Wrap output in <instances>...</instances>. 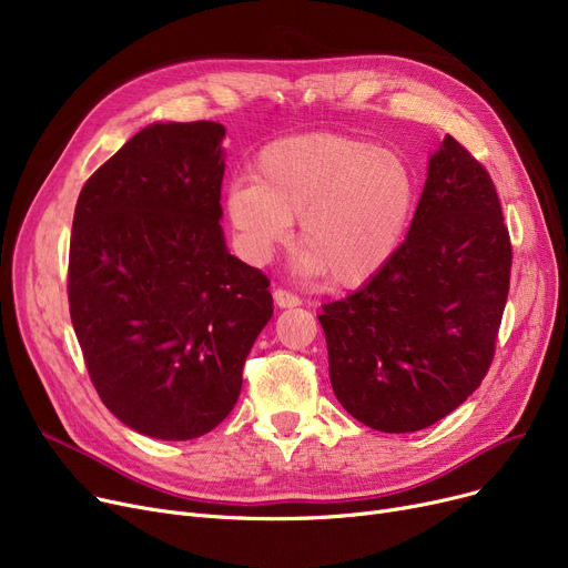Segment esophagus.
I'll return each instance as SVG.
<instances>
[{"instance_id":"obj_1","label":"esophagus","mask_w":568,"mask_h":568,"mask_svg":"<svg viewBox=\"0 0 568 568\" xmlns=\"http://www.w3.org/2000/svg\"><path fill=\"white\" fill-rule=\"evenodd\" d=\"M274 302H276V306H281V308H292V306H300V304H302L300 296L287 292V290H283V287H276V290H274Z\"/></svg>"}]
</instances>
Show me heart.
I'll list each match as a JSON object with an SVG mask.
<instances>
[{
	"label": "heart",
	"mask_w": 568,
	"mask_h": 568,
	"mask_svg": "<svg viewBox=\"0 0 568 568\" xmlns=\"http://www.w3.org/2000/svg\"><path fill=\"white\" fill-rule=\"evenodd\" d=\"M414 206V176L389 149L343 133H304L266 144L253 179L225 195L234 244L264 264L300 219L296 268L338 287L371 281L392 260Z\"/></svg>",
	"instance_id": "obj_1"
}]
</instances>
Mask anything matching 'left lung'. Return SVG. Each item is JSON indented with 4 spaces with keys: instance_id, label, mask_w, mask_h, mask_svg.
Returning <instances> with one entry per match:
<instances>
[{
    "instance_id": "1",
    "label": "left lung",
    "mask_w": 568,
    "mask_h": 568,
    "mask_svg": "<svg viewBox=\"0 0 568 568\" xmlns=\"http://www.w3.org/2000/svg\"><path fill=\"white\" fill-rule=\"evenodd\" d=\"M511 260L488 170L446 135L405 242L362 290L317 315L334 394L356 422L414 433L479 389L495 356Z\"/></svg>"
}]
</instances>
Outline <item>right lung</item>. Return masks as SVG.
<instances>
[{
	"label": "right lung",
	"mask_w": 568,
	"mask_h": 568,
	"mask_svg": "<svg viewBox=\"0 0 568 568\" xmlns=\"http://www.w3.org/2000/svg\"><path fill=\"white\" fill-rule=\"evenodd\" d=\"M223 138L216 122L146 126L75 204L69 311L84 366L103 405L149 437L216 428L274 313L268 278L225 248Z\"/></svg>",
	"instance_id": "right-lung-1"
}]
</instances>
